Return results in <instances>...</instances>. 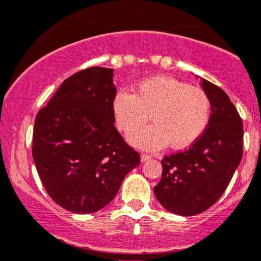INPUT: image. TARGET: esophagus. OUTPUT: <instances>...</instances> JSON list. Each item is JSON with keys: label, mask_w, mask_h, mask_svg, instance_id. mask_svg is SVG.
I'll list each match as a JSON object with an SVG mask.
<instances>
[{"label": "esophagus", "mask_w": 261, "mask_h": 261, "mask_svg": "<svg viewBox=\"0 0 261 261\" xmlns=\"http://www.w3.org/2000/svg\"><path fill=\"white\" fill-rule=\"evenodd\" d=\"M148 160H151V155L145 154V153L141 154V161H142V162H147Z\"/></svg>", "instance_id": "34e87169"}]
</instances>
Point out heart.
<instances>
[{
	"label": "heart",
	"instance_id": "obj_1",
	"mask_svg": "<svg viewBox=\"0 0 261 261\" xmlns=\"http://www.w3.org/2000/svg\"><path fill=\"white\" fill-rule=\"evenodd\" d=\"M113 112L116 125L125 133L143 126L151 115L153 125L128 136L136 147L154 151L169 143L172 148H185L205 133L211 101L202 88L157 76L141 81L135 94L119 92L113 100Z\"/></svg>",
	"mask_w": 261,
	"mask_h": 261
}]
</instances>
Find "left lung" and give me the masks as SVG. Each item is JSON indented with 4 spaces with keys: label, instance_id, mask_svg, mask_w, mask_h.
Returning <instances> with one entry per match:
<instances>
[{
    "label": "left lung",
    "instance_id": "8db88e82",
    "mask_svg": "<svg viewBox=\"0 0 261 261\" xmlns=\"http://www.w3.org/2000/svg\"><path fill=\"white\" fill-rule=\"evenodd\" d=\"M211 101L205 133L190 147L166 155L154 195L164 208L195 216L222 196L243 155V122L223 89L201 79Z\"/></svg>",
    "mask_w": 261,
    "mask_h": 261
}]
</instances>
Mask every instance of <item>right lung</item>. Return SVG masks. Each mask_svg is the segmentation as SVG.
Here are the masks:
<instances>
[{"label": "right lung", "mask_w": 261, "mask_h": 261, "mask_svg": "<svg viewBox=\"0 0 261 261\" xmlns=\"http://www.w3.org/2000/svg\"><path fill=\"white\" fill-rule=\"evenodd\" d=\"M112 68L89 67L62 82L39 110L33 160L45 190L73 214H93L115 197L140 154L115 128Z\"/></svg>", "instance_id": "right-lung-1"}]
</instances>
